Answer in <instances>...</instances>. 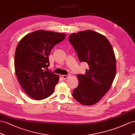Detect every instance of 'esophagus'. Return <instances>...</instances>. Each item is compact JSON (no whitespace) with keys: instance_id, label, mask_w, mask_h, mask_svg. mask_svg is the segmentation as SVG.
Listing matches in <instances>:
<instances>
[{"instance_id":"34e87169","label":"esophagus","mask_w":135,"mask_h":135,"mask_svg":"<svg viewBox=\"0 0 135 135\" xmlns=\"http://www.w3.org/2000/svg\"><path fill=\"white\" fill-rule=\"evenodd\" d=\"M69 76H70V74H68V75H63L62 77L64 79H65V80H66V79L68 78Z\"/></svg>"}]
</instances>
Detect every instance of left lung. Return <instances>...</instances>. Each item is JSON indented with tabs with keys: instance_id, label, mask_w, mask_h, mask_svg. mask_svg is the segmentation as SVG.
<instances>
[{
	"instance_id": "1",
	"label": "left lung",
	"mask_w": 135,
	"mask_h": 135,
	"mask_svg": "<svg viewBox=\"0 0 135 135\" xmlns=\"http://www.w3.org/2000/svg\"><path fill=\"white\" fill-rule=\"evenodd\" d=\"M81 62L89 65L85 74H77L78 86L73 96L84 105L96 104L109 90L116 73L113 49L104 35L92 30L71 34L69 37Z\"/></svg>"
}]
</instances>
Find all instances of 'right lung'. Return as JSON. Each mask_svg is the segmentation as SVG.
Masks as SVG:
<instances>
[{
  "label": "right lung",
  "mask_w": 135,
  "mask_h": 135,
  "mask_svg": "<svg viewBox=\"0 0 135 135\" xmlns=\"http://www.w3.org/2000/svg\"><path fill=\"white\" fill-rule=\"evenodd\" d=\"M65 37L63 33L38 30L19 41L14 58L15 73L23 89L33 99H45L53 93L60 77L46 70L50 65L49 55Z\"/></svg>",
  "instance_id": "right-lung-1"
}]
</instances>
